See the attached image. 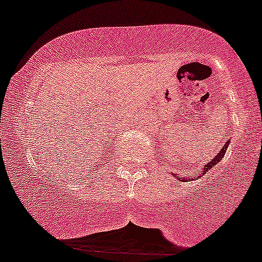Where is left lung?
<instances>
[{"instance_id":"1","label":"left lung","mask_w":262,"mask_h":262,"mask_svg":"<svg viewBox=\"0 0 262 262\" xmlns=\"http://www.w3.org/2000/svg\"><path fill=\"white\" fill-rule=\"evenodd\" d=\"M228 145H229V140H228L227 143L224 144V146H223V148H222L221 152H219V154H218L217 156H215L214 159H212V160L209 161V164L207 165V166L203 167L202 172H201V171H200V173H196V175H194V177H196V179H200V177H202V176L204 175V173H206V171L210 170V169H212V167H214L215 165L218 164V162H221V160H222V159H223V156H224V154H225V150H227ZM172 175H173V173H172ZM173 176L177 177V173H175V175H173ZM189 180H192V177H191V179H189ZM182 181H185V180H182ZM187 181H188V180H187Z\"/></svg>"}]
</instances>
